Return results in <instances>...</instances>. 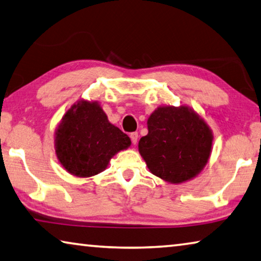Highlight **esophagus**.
Segmentation results:
<instances>
[{
  "label": "esophagus",
  "mask_w": 261,
  "mask_h": 261,
  "mask_svg": "<svg viewBox=\"0 0 261 261\" xmlns=\"http://www.w3.org/2000/svg\"><path fill=\"white\" fill-rule=\"evenodd\" d=\"M129 138H130V140H132V143H133V144H136V143H138L139 134H138V133H136V132H133V133H130V135H129Z\"/></svg>",
  "instance_id": "1"
}]
</instances>
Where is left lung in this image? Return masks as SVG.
<instances>
[{
	"instance_id": "obj_1",
	"label": "left lung",
	"mask_w": 261,
	"mask_h": 261,
	"mask_svg": "<svg viewBox=\"0 0 261 261\" xmlns=\"http://www.w3.org/2000/svg\"><path fill=\"white\" fill-rule=\"evenodd\" d=\"M139 151L149 171L170 184H182L203 170L211 154L212 130L188 107H159L148 119Z\"/></svg>"
}]
</instances>
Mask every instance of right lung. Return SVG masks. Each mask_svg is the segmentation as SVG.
Masks as SVG:
<instances>
[{
    "label": "right lung",
    "instance_id": "1",
    "mask_svg": "<svg viewBox=\"0 0 261 261\" xmlns=\"http://www.w3.org/2000/svg\"><path fill=\"white\" fill-rule=\"evenodd\" d=\"M130 145V139L108 120L97 102L81 99L64 114L55 134L59 163L77 177L103 172L110 159Z\"/></svg>",
    "mask_w": 261,
    "mask_h": 261
}]
</instances>
